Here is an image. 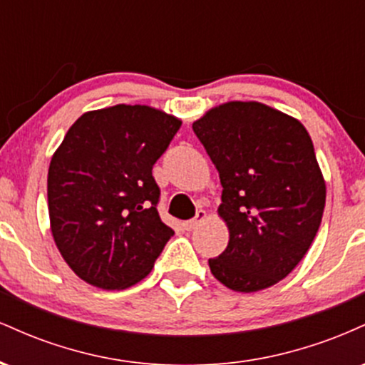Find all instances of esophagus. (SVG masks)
I'll use <instances>...</instances> for the list:
<instances>
[{
    "label": "esophagus",
    "instance_id": "1",
    "mask_svg": "<svg viewBox=\"0 0 365 365\" xmlns=\"http://www.w3.org/2000/svg\"><path fill=\"white\" fill-rule=\"evenodd\" d=\"M206 217H207L206 211H197V215H195L194 220L185 221V223H183V226H185V230H188V232H190V230H195L197 226L202 223V221L206 220Z\"/></svg>",
    "mask_w": 365,
    "mask_h": 365
}]
</instances>
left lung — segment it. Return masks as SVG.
<instances>
[{"instance_id": "obj_1", "label": "left lung", "mask_w": 365, "mask_h": 365, "mask_svg": "<svg viewBox=\"0 0 365 365\" xmlns=\"http://www.w3.org/2000/svg\"><path fill=\"white\" fill-rule=\"evenodd\" d=\"M220 173L223 254L209 259L217 282L259 292L287 278L319 230L326 183L299 120L257 101H230L192 125Z\"/></svg>"}]
</instances>
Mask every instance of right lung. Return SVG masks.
<instances>
[{
	"instance_id": "add662e5",
	"label": "right lung",
	"mask_w": 365,
	"mask_h": 365,
	"mask_svg": "<svg viewBox=\"0 0 365 365\" xmlns=\"http://www.w3.org/2000/svg\"><path fill=\"white\" fill-rule=\"evenodd\" d=\"M182 120L144 104L87 111L66 132L48 171L51 233L78 278L123 290L153 269L173 230L158 215L154 163Z\"/></svg>"
}]
</instances>
